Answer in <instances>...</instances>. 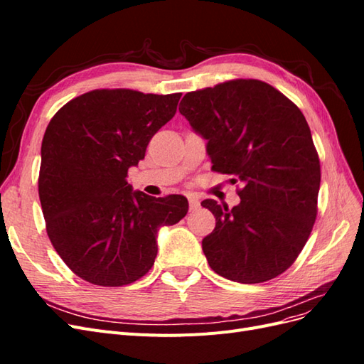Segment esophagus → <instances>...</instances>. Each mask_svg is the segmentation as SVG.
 <instances>
[{
	"label": "esophagus",
	"instance_id": "1",
	"mask_svg": "<svg viewBox=\"0 0 364 364\" xmlns=\"http://www.w3.org/2000/svg\"><path fill=\"white\" fill-rule=\"evenodd\" d=\"M188 202H190V211H196V209L200 208V200L196 194H188Z\"/></svg>",
	"mask_w": 364,
	"mask_h": 364
}]
</instances>
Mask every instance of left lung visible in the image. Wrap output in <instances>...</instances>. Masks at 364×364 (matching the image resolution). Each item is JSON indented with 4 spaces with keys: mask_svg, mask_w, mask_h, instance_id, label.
<instances>
[{
    "mask_svg": "<svg viewBox=\"0 0 364 364\" xmlns=\"http://www.w3.org/2000/svg\"><path fill=\"white\" fill-rule=\"evenodd\" d=\"M179 112L208 139L213 170L243 182L232 209L202 202L215 217L202 241L209 267L241 284L277 278L317 215L321 162L301 109L266 82L235 79L185 94Z\"/></svg>",
    "mask_w": 364,
    "mask_h": 364,
    "instance_id": "1",
    "label": "left lung"
}]
</instances>
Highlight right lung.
<instances>
[{
    "instance_id": "add662e5",
    "label": "right lung",
    "mask_w": 364,
    "mask_h": 364,
    "mask_svg": "<svg viewBox=\"0 0 364 364\" xmlns=\"http://www.w3.org/2000/svg\"><path fill=\"white\" fill-rule=\"evenodd\" d=\"M181 95L94 90L51 118L41 147L39 199L53 247L79 278L102 287L138 281L155 264L159 228L188 213L186 197H151L126 181Z\"/></svg>"
}]
</instances>
